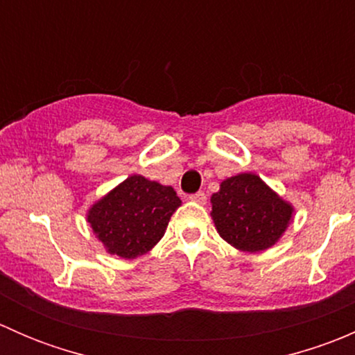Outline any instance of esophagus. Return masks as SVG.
I'll return each instance as SVG.
<instances>
[{
  "instance_id": "34e87169",
  "label": "esophagus",
  "mask_w": 355,
  "mask_h": 355,
  "mask_svg": "<svg viewBox=\"0 0 355 355\" xmlns=\"http://www.w3.org/2000/svg\"><path fill=\"white\" fill-rule=\"evenodd\" d=\"M191 200H194V202H198V204H206L207 198H206V194H204V192H198V194L191 196Z\"/></svg>"
}]
</instances>
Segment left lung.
<instances>
[{"mask_svg": "<svg viewBox=\"0 0 355 355\" xmlns=\"http://www.w3.org/2000/svg\"><path fill=\"white\" fill-rule=\"evenodd\" d=\"M211 218L223 241L244 252L277 244L293 220V206L256 173H239L211 196Z\"/></svg>", "mask_w": 355, "mask_h": 355, "instance_id": "8db88e82", "label": "left lung"}]
</instances>
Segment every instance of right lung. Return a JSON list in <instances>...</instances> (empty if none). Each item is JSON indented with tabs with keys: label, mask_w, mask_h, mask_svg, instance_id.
I'll return each mask as SVG.
<instances>
[{
	"label": "right lung",
	"mask_w": 355,
	"mask_h": 355,
	"mask_svg": "<svg viewBox=\"0 0 355 355\" xmlns=\"http://www.w3.org/2000/svg\"><path fill=\"white\" fill-rule=\"evenodd\" d=\"M182 200L170 185L130 175L87 211V221L106 252L135 259L164 235Z\"/></svg>",
	"instance_id": "obj_1"
}]
</instances>
